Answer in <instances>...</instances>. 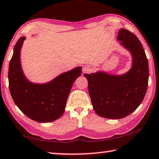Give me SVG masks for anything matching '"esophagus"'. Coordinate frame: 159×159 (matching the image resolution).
Here are the masks:
<instances>
[{
	"instance_id": "1",
	"label": "esophagus",
	"mask_w": 159,
	"mask_h": 159,
	"mask_svg": "<svg viewBox=\"0 0 159 159\" xmlns=\"http://www.w3.org/2000/svg\"><path fill=\"white\" fill-rule=\"evenodd\" d=\"M90 71V66H85L83 68V73L87 74Z\"/></svg>"
}]
</instances>
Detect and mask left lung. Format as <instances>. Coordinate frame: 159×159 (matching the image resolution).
Returning <instances> with one entry per match:
<instances>
[{
    "label": "left lung",
    "mask_w": 159,
    "mask_h": 159,
    "mask_svg": "<svg viewBox=\"0 0 159 159\" xmlns=\"http://www.w3.org/2000/svg\"><path fill=\"white\" fill-rule=\"evenodd\" d=\"M117 40L131 54L130 69L122 74L103 70L84 74L94 110L99 116L110 119L125 118L140 105L149 80L148 60L138 37L120 29Z\"/></svg>",
    "instance_id": "obj_1"
}]
</instances>
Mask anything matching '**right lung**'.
<instances>
[{"label":"right lung","instance_id":"add662e5","mask_svg":"<svg viewBox=\"0 0 159 159\" xmlns=\"http://www.w3.org/2000/svg\"><path fill=\"white\" fill-rule=\"evenodd\" d=\"M26 36L15 45L8 71L9 88L15 103L26 116L39 123L52 122L64 114L74 82L81 74V66L64 72L50 81L29 80L21 63V50Z\"/></svg>","mask_w":159,"mask_h":159}]
</instances>
